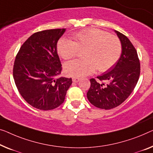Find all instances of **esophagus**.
<instances>
[{"label":"esophagus","instance_id":"34e87169","mask_svg":"<svg viewBox=\"0 0 153 153\" xmlns=\"http://www.w3.org/2000/svg\"><path fill=\"white\" fill-rule=\"evenodd\" d=\"M72 80L73 82H78L80 80V78H79V77H73Z\"/></svg>","mask_w":153,"mask_h":153}]
</instances>
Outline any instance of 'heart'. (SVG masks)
Instances as JSON below:
<instances>
[{"mask_svg": "<svg viewBox=\"0 0 153 153\" xmlns=\"http://www.w3.org/2000/svg\"><path fill=\"white\" fill-rule=\"evenodd\" d=\"M74 41L61 38L57 45V50L62 58H74L79 50L82 51V59L66 62L64 66L67 76L81 77L93 73L106 71L112 67L119 59L122 45L119 38L109 35L97 29H86L73 36Z\"/></svg>", "mask_w": 153, "mask_h": 153, "instance_id": "heart-1", "label": "heart"}]
</instances>
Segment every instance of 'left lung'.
<instances>
[{"instance_id": "1", "label": "left lung", "mask_w": 153, "mask_h": 153, "mask_svg": "<svg viewBox=\"0 0 153 153\" xmlns=\"http://www.w3.org/2000/svg\"><path fill=\"white\" fill-rule=\"evenodd\" d=\"M122 45L119 60L107 72L90 79L87 98L93 106L108 110L120 105L135 88L140 74V62L135 48L126 36L115 30ZM101 81V82H100Z\"/></svg>"}]
</instances>
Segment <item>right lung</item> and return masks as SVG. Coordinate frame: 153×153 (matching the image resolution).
Returning <instances> with one entry per match:
<instances>
[{
	"label": "right lung",
	"instance_id": "1",
	"mask_svg": "<svg viewBox=\"0 0 153 153\" xmlns=\"http://www.w3.org/2000/svg\"><path fill=\"white\" fill-rule=\"evenodd\" d=\"M66 29H49L31 35L16 57L13 76L24 100L39 110H52L65 101L71 78L58 77L62 65L57 43Z\"/></svg>",
	"mask_w": 153,
	"mask_h": 153
}]
</instances>
